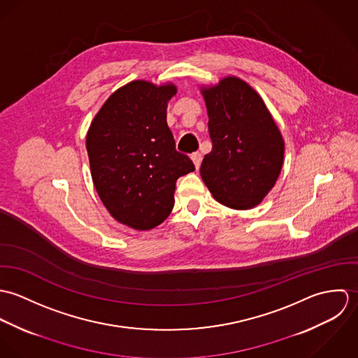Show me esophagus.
<instances>
[{"label":"esophagus","mask_w":358,"mask_h":358,"mask_svg":"<svg viewBox=\"0 0 358 358\" xmlns=\"http://www.w3.org/2000/svg\"><path fill=\"white\" fill-rule=\"evenodd\" d=\"M192 159H193V162H194L196 168L199 169V168H200V165H201V161H203V154L193 153L192 154Z\"/></svg>","instance_id":"esophagus-1"}]
</instances>
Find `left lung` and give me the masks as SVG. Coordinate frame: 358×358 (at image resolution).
Here are the masks:
<instances>
[{
    "instance_id": "obj_1",
    "label": "left lung",
    "mask_w": 358,
    "mask_h": 358,
    "mask_svg": "<svg viewBox=\"0 0 358 358\" xmlns=\"http://www.w3.org/2000/svg\"><path fill=\"white\" fill-rule=\"evenodd\" d=\"M203 94L212 152L203 159L201 178L220 204L254 208L281 172V134L262 98L243 80L227 77Z\"/></svg>"
}]
</instances>
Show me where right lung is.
Masks as SVG:
<instances>
[{
  "instance_id": "right-lung-1",
  "label": "right lung",
  "mask_w": 358,
  "mask_h": 358,
  "mask_svg": "<svg viewBox=\"0 0 358 358\" xmlns=\"http://www.w3.org/2000/svg\"><path fill=\"white\" fill-rule=\"evenodd\" d=\"M172 84L134 81L115 91L94 118L87 152L96 192L120 223L149 230L171 213L176 180L194 164L176 150L166 124Z\"/></svg>"
}]
</instances>
